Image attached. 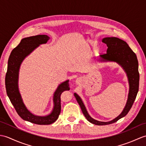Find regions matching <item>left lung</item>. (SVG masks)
<instances>
[{"label": "left lung", "mask_w": 146, "mask_h": 146, "mask_svg": "<svg viewBox=\"0 0 146 146\" xmlns=\"http://www.w3.org/2000/svg\"><path fill=\"white\" fill-rule=\"evenodd\" d=\"M102 42L107 46V53L100 55L98 61L108 62L112 61L119 64L122 67L127 74L128 78L129 90L128 98L127 100L125 106L119 116L109 122H101L95 120L90 116L87 110L86 109L84 104L80 97V96L74 94L81 108L83 113L84 114L86 119L92 123L97 125H104L110 124L117 122L121 118L125 117L128 113L135 101L136 96L139 91V73L138 71V61L136 54L134 53L131 48L129 47L125 41L115 37L104 38L102 39Z\"/></svg>", "instance_id": "1"}]
</instances>
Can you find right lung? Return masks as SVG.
<instances>
[{"mask_svg":"<svg viewBox=\"0 0 146 146\" xmlns=\"http://www.w3.org/2000/svg\"><path fill=\"white\" fill-rule=\"evenodd\" d=\"M49 39L47 35H37L22 39L19 45L12 51L9 58L5 83L6 92L14 107L22 119L38 125H49L58 119L61 112L60 96L65 90H70L69 80L58 85L53 95V108L45 116L36 115L27 109L19 90V73L21 63L39 45L46 44Z\"/></svg>","mask_w":146,"mask_h":146,"instance_id":"obj_1","label":"right lung"}]
</instances>
